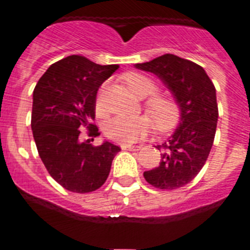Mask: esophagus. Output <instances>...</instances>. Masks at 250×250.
I'll list each match as a JSON object with an SVG mask.
<instances>
[{
	"mask_svg": "<svg viewBox=\"0 0 250 250\" xmlns=\"http://www.w3.org/2000/svg\"><path fill=\"white\" fill-rule=\"evenodd\" d=\"M123 149L130 150V151H138V150L141 149V146H139V145H134V146H131V145H124Z\"/></svg>",
	"mask_w": 250,
	"mask_h": 250,
	"instance_id": "1",
	"label": "esophagus"
}]
</instances>
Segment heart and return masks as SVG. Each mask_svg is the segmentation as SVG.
I'll return each mask as SVG.
<instances>
[{
    "label": "heart",
    "mask_w": 250,
    "mask_h": 250,
    "mask_svg": "<svg viewBox=\"0 0 250 250\" xmlns=\"http://www.w3.org/2000/svg\"><path fill=\"white\" fill-rule=\"evenodd\" d=\"M124 83L130 91L139 99H146L145 111L153 118L155 126L161 131H167L178 124L180 118V107L175 99L167 95L156 94L158 86L146 75L140 72H129L124 75ZM104 107V87L96 99V109L101 111ZM152 121L147 115L135 118L115 116L104 124V134L107 139L119 144H132L145 138L152 129Z\"/></svg>",
    "instance_id": "obj_1"
}]
</instances>
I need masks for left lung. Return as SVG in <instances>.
<instances>
[{
    "instance_id": "obj_1",
    "label": "left lung",
    "mask_w": 250,
    "mask_h": 250,
    "mask_svg": "<svg viewBox=\"0 0 250 250\" xmlns=\"http://www.w3.org/2000/svg\"><path fill=\"white\" fill-rule=\"evenodd\" d=\"M136 68L152 72L167 85L180 107V124L161 150L159 165L144 171L152 187L163 190L178 189L190 183L204 167L214 143L218 105L213 83L198 63L171 54Z\"/></svg>"
}]
</instances>
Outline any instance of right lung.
<instances>
[{
    "label": "right lung",
    "mask_w": 250,
    "mask_h": 250,
    "mask_svg": "<svg viewBox=\"0 0 250 250\" xmlns=\"http://www.w3.org/2000/svg\"><path fill=\"white\" fill-rule=\"evenodd\" d=\"M119 65H98L71 55L52 63L34 90L31 129L48 174L74 193L95 191L106 182L120 147L104 141L94 146L80 141V129L100 135L95 119L99 87ZM94 140V139H92Z\"/></svg>",
    "instance_id": "obj_1"
}]
</instances>
